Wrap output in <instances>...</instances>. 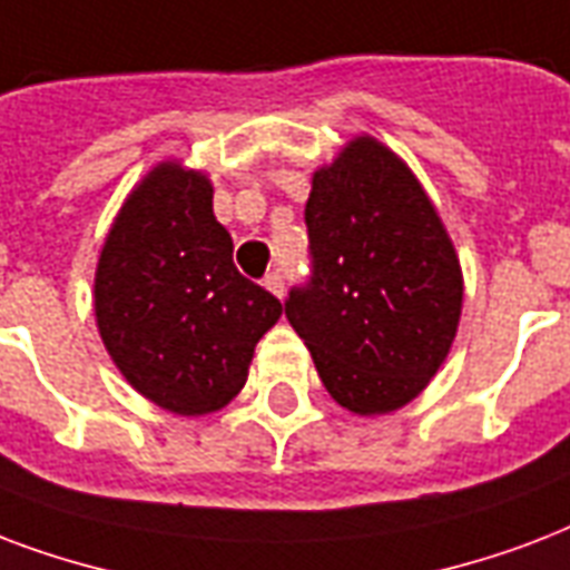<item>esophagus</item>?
I'll list each match as a JSON object with an SVG mask.
<instances>
[{"label": "esophagus", "instance_id": "esophagus-1", "mask_svg": "<svg viewBox=\"0 0 570 570\" xmlns=\"http://www.w3.org/2000/svg\"><path fill=\"white\" fill-rule=\"evenodd\" d=\"M264 288L271 291V294H276V297H282L285 294V282H282V273L273 271L264 276Z\"/></svg>", "mask_w": 570, "mask_h": 570}]
</instances>
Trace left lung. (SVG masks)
Masks as SVG:
<instances>
[{
  "label": "left lung",
  "instance_id": "obj_1",
  "mask_svg": "<svg viewBox=\"0 0 570 570\" xmlns=\"http://www.w3.org/2000/svg\"><path fill=\"white\" fill-rule=\"evenodd\" d=\"M312 276L285 315L317 377L360 416L413 401L458 333L464 276L431 198L407 163L356 136L312 175Z\"/></svg>",
  "mask_w": 570,
  "mask_h": 570
}]
</instances>
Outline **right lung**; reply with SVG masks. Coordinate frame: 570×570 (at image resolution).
Wrapping results in <instances>:
<instances>
[{
	"instance_id": "obj_1",
	"label": "right lung",
	"mask_w": 570,
	"mask_h": 570,
	"mask_svg": "<svg viewBox=\"0 0 570 570\" xmlns=\"http://www.w3.org/2000/svg\"><path fill=\"white\" fill-rule=\"evenodd\" d=\"M232 253L207 175L175 160L136 184L100 249L95 317L106 351L139 395L178 416L235 399L282 315Z\"/></svg>"
}]
</instances>
